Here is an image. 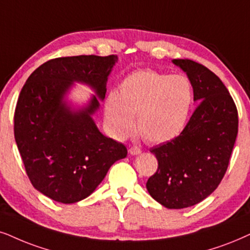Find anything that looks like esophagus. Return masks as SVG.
Returning a JSON list of instances; mask_svg holds the SVG:
<instances>
[{
	"mask_svg": "<svg viewBox=\"0 0 250 250\" xmlns=\"http://www.w3.org/2000/svg\"><path fill=\"white\" fill-rule=\"evenodd\" d=\"M129 153L132 154V156H137V154L142 153V150L137 146H132V147L129 148Z\"/></svg>",
	"mask_w": 250,
	"mask_h": 250,
	"instance_id": "34e87169",
	"label": "esophagus"
}]
</instances>
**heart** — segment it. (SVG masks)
<instances>
[{"instance_id": "heart-1", "label": "heart", "mask_w": 250, "mask_h": 250, "mask_svg": "<svg viewBox=\"0 0 250 250\" xmlns=\"http://www.w3.org/2000/svg\"><path fill=\"white\" fill-rule=\"evenodd\" d=\"M192 105V86L181 75L140 70L128 75L119 94H107L105 119L116 137L125 138L137 129L146 142L164 143L181 134Z\"/></svg>"}]
</instances>
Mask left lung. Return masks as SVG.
Masks as SVG:
<instances>
[{
    "label": "left lung",
    "mask_w": 250,
    "mask_h": 250,
    "mask_svg": "<svg viewBox=\"0 0 250 250\" xmlns=\"http://www.w3.org/2000/svg\"><path fill=\"white\" fill-rule=\"evenodd\" d=\"M186 72L197 108L181 134L151 148L158 169L146 189L167 209H185L216 190L238 135V110L219 77L191 60H172Z\"/></svg>",
    "instance_id": "obj_1"
}]
</instances>
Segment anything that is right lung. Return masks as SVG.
<instances>
[{
  "instance_id": "obj_1",
  "label": "right lung",
  "mask_w": 250,
  "mask_h": 250,
  "mask_svg": "<svg viewBox=\"0 0 250 250\" xmlns=\"http://www.w3.org/2000/svg\"><path fill=\"white\" fill-rule=\"evenodd\" d=\"M118 56L80 55L49 60L21 88L15 110V140L33 187L53 201L71 204L96 190L127 147L106 137L92 116L105 99ZM75 83L95 94L75 106L67 94Z\"/></svg>"
}]
</instances>
